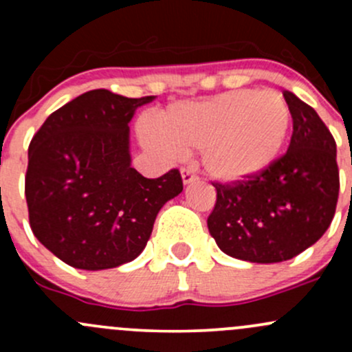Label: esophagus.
<instances>
[{
  "mask_svg": "<svg viewBox=\"0 0 352 352\" xmlns=\"http://www.w3.org/2000/svg\"><path fill=\"white\" fill-rule=\"evenodd\" d=\"M199 179V177L196 175V172H194L190 166H184L182 168V180L184 184H194L196 180Z\"/></svg>",
  "mask_w": 352,
  "mask_h": 352,
  "instance_id": "34e87169",
  "label": "esophagus"
}]
</instances>
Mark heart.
Segmentation results:
<instances>
[{
  "mask_svg": "<svg viewBox=\"0 0 352 352\" xmlns=\"http://www.w3.org/2000/svg\"><path fill=\"white\" fill-rule=\"evenodd\" d=\"M291 109L276 90H235L199 104L172 107L143 140L160 153L202 150L212 177L243 180L267 168L286 143Z\"/></svg>",
  "mask_w": 352,
  "mask_h": 352,
  "instance_id": "b5f03b06",
  "label": "heart"
}]
</instances>
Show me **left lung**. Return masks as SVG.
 <instances>
[{"label":"left lung","mask_w":352,"mask_h":352,"mask_svg":"<svg viewBox=\"0 0 352 352\" xmlns=\"http://www.w3.org/2000/svg\"><path fill=\"white\" fill-rule=\"evenodd\" d=\"M293 117L285 155L235 182H212L208 228L218 247L240 261H289L327 232L339 199L336 140L318 113L283 91Z\"/></svg>","instance_id":"1"}]
</instances>
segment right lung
<instances>
[{"label": "right lung", "instance_id": "right-lung-1", "mask_svg": "<svg viewBox=\"0 0 352 352\" xmlns=\"http://www.w3.org/2000/svg\"><path fill=\"white\" fill-rule=\"evenodd\" d=\"M153 98L87 91L32 138L25 173L30 228L71 267L100 271L134 261L162 206L182 192L177 168L146 179L131 166L127 124Z\"/></svg>", "mask_w": 352, "mask_h": 352}]
</instances>
